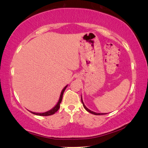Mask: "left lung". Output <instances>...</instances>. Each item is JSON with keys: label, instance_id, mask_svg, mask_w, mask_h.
I'll list each match as a JSON object with an SVG mask.
<instances>
[{"label": "left lung", "instance_id": "1", "mask_svg": "<svg viewBox=\"0 0 148 148\" xmlns=\"http://www.w3.org/2000/svg\"><path fill=\"white\" fill-rule=\"evenodd\" d=\"M81 101H82V104H83V106H84V108L86 109L87 112H89V113L92 114H94V115H104V114H100V113H96V112H92V111H91V110H89V109L87 108L86 106H85L84 104V102H83V101H82V99H81Z\"/></svg>", "mask_w": 148, "mask_h": 148}]
</instances>
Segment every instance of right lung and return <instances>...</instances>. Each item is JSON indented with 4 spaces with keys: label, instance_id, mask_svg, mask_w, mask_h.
Instances as JSON below:
<instances>
[{
    "label": "right lung",
    "instance_id": "add662e5",
    "mask_svg": "<svg viewBox=\"0 0 148 148\" xmlns=\"http://www.w3.org/2000/svg\"><path fill=\"white\" fill-rule=\"evenodd\" d=\"M66 87H64V88L62 90V92L61 93V95H60V98L59 100V102H57V104L56 106H55L53 109L50 110L48 112H44V113H35V112H31L32 114H35V115H38V116H51V115H53L56 112H57L58 111V110L60 108V104H61V102L62 101V95H63L64 93V91H65V89H66Z\"/></svg>",
    "mask_w": 148,
    "mask_h": 148
}]
</instances>
